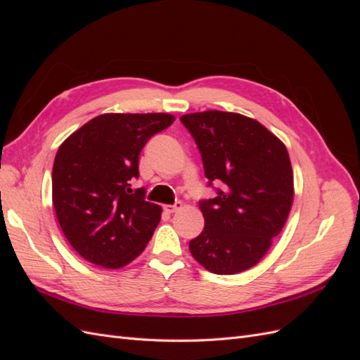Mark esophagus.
<instances>
[{
    "label": "esophagus",
    "mask_w": 360,
    "mask_h": 360,
    "mask_svg": "<svg viewBox=\"0 0 360 360\" xmlns=\"http://www.w3.org/2000/svg\"><path fill=\"white\" fill-rule=\"evenodd\" d=\"M181 207H183V204L180 201H177V202H174V204L163 205V210H165L167 213H174V212H177L179 209H181Z\"/></svg>",
    "instance_id": "obj_1"
}]
</instances>
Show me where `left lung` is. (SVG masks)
Returning <instances> with one entry per match:
<instances>
[{
	"mask_svg": "<svg viewBox=\"0 0 360 360\" xmlns=\"http://www.w3.org/2000/svg\"><path fill=\"white\" fill-rule=\"evenodd\" d=\"M180 122L200 150L209 186L222 184L214 198L200 201L205 225L189 242L191 254L212 274H240L266 255L288 217V151L257 120L236 112H193Z\"/></svg>",
	"mask_w": 360,
	"mask_h": 360,
	"instance_id": "8db88e82",
	"label": "left lung"
}]
</instances>
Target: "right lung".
Listing matches in <instances>:
<instances>
[{
	"instance_id": "obj_1",
	"label": "right lung",
	"mask_w": 360,
	"mask_h": 360,
	"mask_svg": "<svg viewBox=\"0 0 360 360\" xmlns=\"http://www.w3.org/2000/svg\"><path fill=\"white\" fill-rule=\"evenodd\" d=\"M171 114H102L60 146L52 168V202L68 242L105 269L134 261L153 236L162 209L132 191L139 153L171 126Z\"/></svg>"
}]
</instances>
